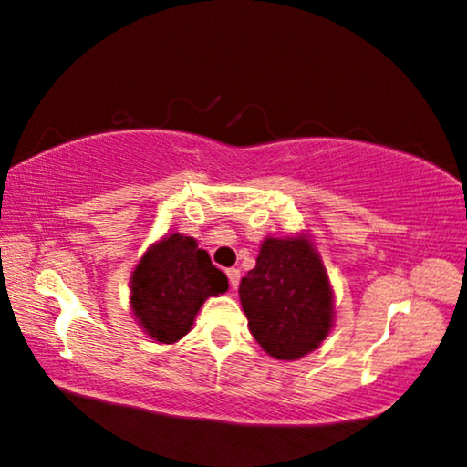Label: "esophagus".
<instances>
[{
  "instance_id": "esophagus-1",
  "label": "esophagus",
  "mask_w": 467,
  "mask_h": 467,
  "mask_svg": "<svg viewBox=\"0 0 467 467\" xmlns=\"http://www.w3.org/2000/svg\"><path fill=\"white\" fill-rule=\"evenodd\" d=\"M226 275H228V284H231L233 290H236V287H239V281H241V271L239 268H228Z\"/></svg>"
}]
</instances>
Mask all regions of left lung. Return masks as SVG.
<instances>
[{
    "instance_id": "left-lung-1",
    "label": "left lung",
    "mask_w": 467,
    "mask_h": 467,
    "mask_svg": "<svg viewBox=\"0 0 467 467\" xmlns=\"http://www.w3.org/2000/svg\"><path fill=\"white\" fill-rule=\"evenodd\" d=\"M239 298L254 338L275 359L306 356L330 334L334 292L306 234L266 236L255 266L241 279Z\"/></svg>"
}]
</instances>
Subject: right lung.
<instances>
[{
	"label": "right lung",
	"instance_id": "1",
	"mask_svg": "<svg viewBox=\"0 0 467 467\" xmlns=\"http://www.w3.org/2000/svg\"><path fill=\"white\" fill-rule=\"evenodd\" d=\"M228 290L226 275L212 265L192 236L167 234L143 254L130 277V308L156 343H177L209 296Z\"/></svg>",
	"mask_w": 467,
	"mask_h": 467
}]
</instances>
